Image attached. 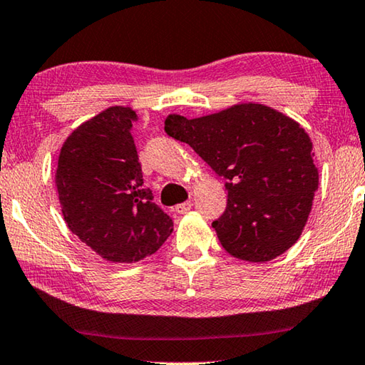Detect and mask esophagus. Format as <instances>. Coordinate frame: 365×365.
Listing matches in <instances>:
<instances>
[{
  "label": "esophagus",
  "mask_w": 365,
  "mask_h": 365,
  "mask_svg": "<svg viewBox=\"0 0 365 365\" xmlns=\"http://www.w3.org/2000/svg\"><path fill=\"white\" fill-rule=\"evenodd\" d=\"M192 201H185V203H180V205H177L175 206V211L178 215H185V213H188L190 210H192Z\"/></svg>",
  "instance_id": "esophagus-1"
}]
</instances>
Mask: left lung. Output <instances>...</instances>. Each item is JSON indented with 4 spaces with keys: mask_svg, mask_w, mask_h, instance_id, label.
<instances>
[{
    "mask_svg": "<svg viewBox=\"0 0 365 365\" xmlns=\"http://www.w3.org/2000/svg\"><path fill=\"white\" fill-rule=\"evenodd\" d=\"M165 133L226 178V211L213 227L227 252L267 262L297 242L318 190L313 144L300 124L246 103L195 119L170 114Z\"/></svg>",
    "mask_w": 365,
    "mask_h": 365,
    "instance_id": "obj_1",
    "label": "left lung"
}]
</instances>
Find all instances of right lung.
Returning <instances> with one entry per match:
<instances>
[{"instance_id":"add662e5","label":"right lung","mask_w":365,"mask_h":365,"mask_svg":"<svg viewBox=\"0 0 365 365\" xmlns=\"http://www.w3.org/2000/svg\"><path fill=\"white\" fill-rule=\"evenodd\" d=\"M130 108L111 106L65 140L56 173L62 215L81 242L110 262H138L172 235V217L144 187Z\"/></svg>"}]
</instances>
